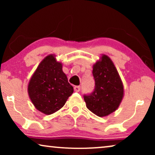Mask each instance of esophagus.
<instances>
[{
	"label": "esophagus",
	"mask_w": 155,
	"mask_h": 155,
	"mask_svg": "<svg viewBox=\"0 0 155 155\" xmlns=\"http://www.w3.org/2000/svg\"><path fill=\"white\" fill-rule=\"evenodd\" d=\"M74 90L75 91V92H80V86H75L74 87Z\"/></svg>",
	"instance_id": "obj_1"
}]
</instances>
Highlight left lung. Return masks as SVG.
Instances as JSON below:
<instances>
[{"mask_svg":"<svg viewBox=\"0 0 155 155\" xmlns=\"http://www.w3.org/2000/svg\"><path fill=\"white\" fill-rule=\"evenodd\" d=\"M94 88L84 94L87 109L97 116H106L115 111L124 96V86L111 59L103 55L93 66Z\"/></svg>","mask_w":155,"mask_h":155,"instance_id":"obj_1","label":"left lung"}]
</instances>
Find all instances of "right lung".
<instances>
[{
  "mask_svg": "<svg viewBox=\"0 0 155 155\" xmlns=\"http://www.w3.org/2000/svg\"><path fill=\"white\" fill-rule=\"evenodd\" d=\"M31 102L42 113L54 114L62 108L73 87L53 55L46 56L36 70L28 85Z\"/></svg>",
  "mask_w": 155,
  "mask_h": 155,
  "instance_id": "right-lung-1",
  "label": "right lung"
}]
</instances>
